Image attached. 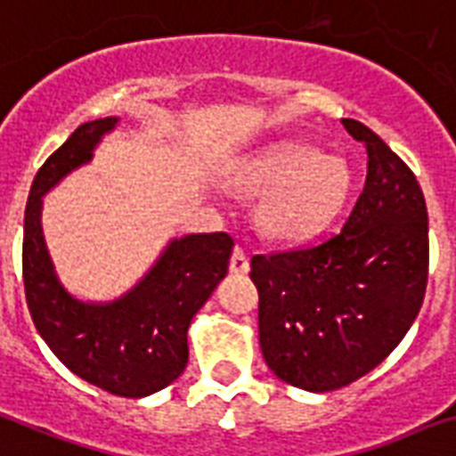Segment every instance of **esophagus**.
Returning a JSON list of instances; mask_svg holds the SVG:
<instances>
[{"mask_svg": "<svg viewBox=\"0 0 456 456\" xmlns=\"http://www.w3.org/2000/svg\"><path fill=\"white\" fill-rule=\"evenodd\" d=\"M247 271H249V256H247V251L242 247H235L231 256V273L245 275Z\"/></svg>", "mask_w": 456, "mask_h": 456, "instance_id": "1", "label": "esophagus"}]
</instances>
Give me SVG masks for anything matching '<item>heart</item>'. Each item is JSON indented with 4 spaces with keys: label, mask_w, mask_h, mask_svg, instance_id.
Wrapping results in <instances>:
<instances>
[{
    "label": "heart",
    "mask_w": 456,
    "mask_h": 456,
    "mask_svg": "<svg viewBox=\"0 0 456 456\" xmlns=\"http://www.w3.org/2000/svg\"><path fill=\"white\" fill-rule=\"evenodd\" d=\"M235 181L247 191H268L258 221L265 232L291 240L330 224L344 205L351 176L341 159L285 141L238 165Z\"/></svg>",
    "instance_id": "1"
}]
</instances>
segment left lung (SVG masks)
Instances as JSON below:
<instances>
[{"instance_id": "8db88e82", "label": "left lung", "mask_w": 456, "mask_h": 456, "mask_svg": "<svg viewBox=\"0 0 456 456\" xmlns=\"http://www.w3.org/2000/svg\"><path fill=\"white\" fill-rule=\"evenodd\" d=\"M365 188L344 228L298 249L251 256L258 341L287 384L327 393L381 365L412 327L428 282V214L412 169L355 119Z\"/></svg>"}]
</instances>
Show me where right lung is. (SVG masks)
Returning a JSON list of instances; mask_svg holds the SVG:
<instances>
[{"instance_id": "1", "label": "right lung", "mask_w": 456, "mask_h": 456, "mask_svg": "<svg viewBox=\"0 0 456 456\" xmlns=\"http://www.w3.org/2000/svg\"><path fill=\"white\" fill-rule=\"evenodd\" d=\"M118 118L94 119L39 167L25 207L23 285L32 322L53 355L84 381L122 398L169 386L188 365V325L225 278L235 240L202 232L174 240L134 289L112 304H82L58 282L42 235V195L75 167Z\"/></svg>"}]
</instances>
